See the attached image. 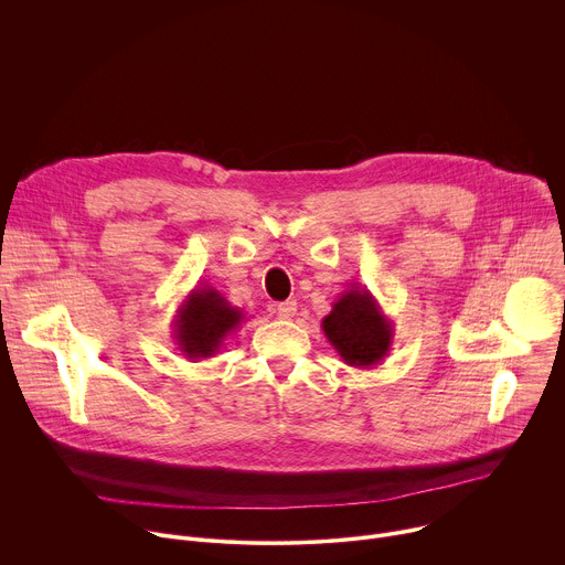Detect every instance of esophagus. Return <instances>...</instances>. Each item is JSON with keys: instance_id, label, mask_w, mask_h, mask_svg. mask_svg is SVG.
Wrapping results in <instances>:
<instances>
[{"instance_id": "1", "label": "esophagus", "mask_w": 565, "mask_h": 565, "mask_svg": "<svg viewBox=\"0 0 565 565\" xmlns=\"http://www.w3.org/2000/svg\"><path fill=\"white\" fill-rule=\"evenodd\" d=\"M295 312H297V303L295 301H281V303H277V315L281 317V319H292L295 317Z\"/></svg>"}]
</instances>
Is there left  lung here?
<instances>
[{
	"mask_svg": "<svg viewBox=\"0 0 565 565\" xmlns=\"http://www.w3.org/2000/svg\"><path fill=\"white\" fill-rule=\"evenodd\" d=\"M321 329L344 364L355 369L380 364L393 344V321L362 286H349L340 295L333 310L321 319Z\"/></svg>",
	"mask_w": 565,
	"mask_h": 565,
	"instance_id": "1",
	"label": "left lung"
}]
</instances>
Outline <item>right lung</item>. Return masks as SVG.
I'll use <instances>...</instances> for the list:
<instances>
[{"mask_svg":"<svg viewBox=\"0 0 565 565\" xmlns=\"http://www.w3.org/2000/svg\"><path fill=\"white\" fill-rule=\"evenodd\" d=\"M244 310L232 306L218 290L196 286L179 306L172 333L179 351L190 362H199L216 355L227 335L244 324Z\"/></svg>","mask_w":565,"mask_h":565,"instance_id":"right-lung-1","label":"right lung"}]
</instances>
